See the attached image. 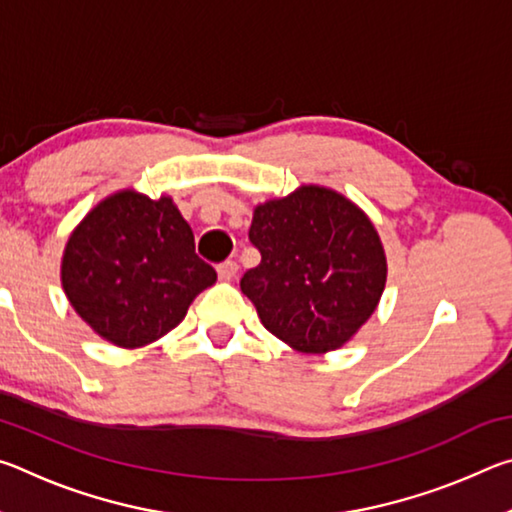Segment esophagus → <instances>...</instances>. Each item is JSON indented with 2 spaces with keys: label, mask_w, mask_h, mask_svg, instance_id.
<instances>
[{
  "label": "esophagus",
  "mask_w": 512,
  "mask_h": 512,
  "mask_svg": "<svg viewBox=\"0 0 512 512\" xmlns=\"http://www.w3.org/2000/svg\"><path fill=\"white\" fill-rule=\"evenodd\" d=\"M237 271H239V264L235 262V259H228V262H223V264L216 266V273H219V277H221L223 282H230L232 277L237 275Z\"/></svg>",
  "instance_id": "esophagus-1"
}]
</instances>
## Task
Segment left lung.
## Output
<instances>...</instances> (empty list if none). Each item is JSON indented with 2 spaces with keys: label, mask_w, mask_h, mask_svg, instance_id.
I'll return each mask as SVG.
<instances>
[{
  "label": "left lung",
  "mask_w": 512,
  "mask_h": 512,
  "mask_svg": "<svg viewBox=\"0 0 512 512\" xmlns=\"http://www.w3.org/2000/svg\"><path fill=\"white\" fill-rule=\"evenodd\" d=\"M262 262L241 277L268 332L305 354L341 348L377 309L386 255L348 198L305 185L255 207L248 232Z\"/></svg>",
  "instance_id": "obj_1"
}]
</instances>
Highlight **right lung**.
<instances>
[{"label":"right lung","mask_w":512,"mask_h":512,"mask_svg":"<svg viewBox=\"0 0 512 512\" xmlns=\"http://www.w3.org/2000/svg\"><path fill=\"white\" fill-rule=\"evenodd\" d=\"M60 280L101 339L133 350L171 332L216 271L196 255L194 232L169 196L124 189L76 225Z\"/></svg>","instance_id":"add662e5"}]
</instances>
